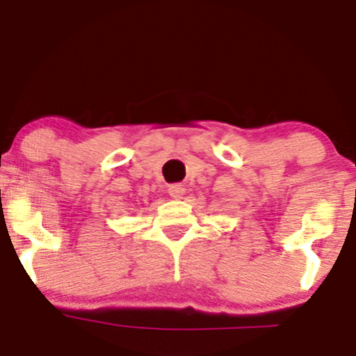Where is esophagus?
I'll return each mask as SVG.
<instances>
[{"instance_id":"1","label":"esophagus","mask_w":356,"mask_h":356,"mask_svg":"<svg viewBox=\"0 0 356 356\" xmlns=\"http://www.w3.org/2000/svg\"><path fill=\"white\" fill-rule=\"evenodd\" d=\"M186 194V187L182 184H172L169 186V196L174 199H182Z\"/></svg>"}]
</instances>
